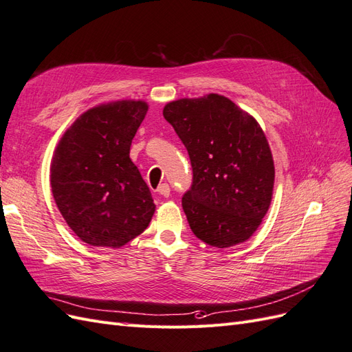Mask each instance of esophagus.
Listing matches in <instances>:
<instances>
[{
	"mask_svg": "<svg viewBox=\"0 0 352 352\" xmlns=\"http://www.w3.org/2000/svg\"><path fill=\"white\" fill-rule=\"evenodd\" d=\"M157 190H158V194H160V195H163L164 198H168V197H170V186H168L167 184L160 185Z\"/></svg>",
	"mask_w": 352,
	"mask_h": 352,
	"instance_id": "esophagus-1",
	"label": "esophagus"
}]
</instances>
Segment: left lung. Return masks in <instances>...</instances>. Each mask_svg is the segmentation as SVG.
<instances>
[{
    "label": "left lung",
    "instance_id": "1",
    "mask_svg": "<svg viewBox=\"0 0 352 352\" xmlns=\"http://www.w3.org/2000/svg\"><path fill=\"white\" fill-rule=\"evenodd\" d=\"M163 116L192 166L182 207L194 235L217 248L247 241L270 207L274 185L272 151L257 120L219 94L172 101Z\"/></svg>",
    "mask_w": 352,
    "mask_h": 352
}]
</instances>
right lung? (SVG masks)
<instances>
[{
  "label": "right lung",
  "mask_w": 352,
  "mask_h": 352,
  "mask_svg": "<svg viewBox=\"0 0 352 352\" xmlns=\"http://www.w3.org/2000/svg\"><path fill=\"white\" fill-rule=\"evenodd\" d=\"M148 111L144 101L98 105L78 117L51 163V189L69 228L94 247L120 248L155 211L150 188L129 157Z\"/></svg>",
  "instance_id": "1"
}]
</instances>
